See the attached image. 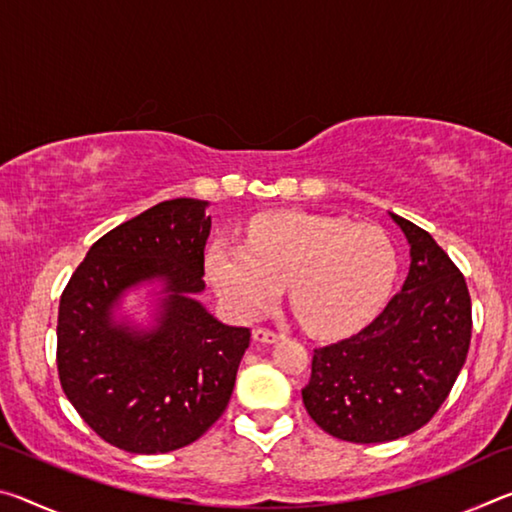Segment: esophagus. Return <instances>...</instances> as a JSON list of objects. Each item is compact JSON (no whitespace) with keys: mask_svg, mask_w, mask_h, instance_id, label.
Wrapping results in <instances>:
<instances>
[{"mask_svg":"<svg viewBox=\"0 0 512 512\" xmlns=\"http://www.w3.org/2000/svg\"><path fill=\"white\" fill-rule=\"evenodd\" d=\"M253 339L259 343H275L282 339V334L275 332V329H271V327H257L253 332Z\"/></svg>","mask_w":512,"mask_h":512,"instance_id":"esophagus-1","label":"esophagus"}]
</instances>
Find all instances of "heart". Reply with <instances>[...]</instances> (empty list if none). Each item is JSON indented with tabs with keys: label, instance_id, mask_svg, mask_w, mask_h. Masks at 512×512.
Wrapping results in <instances>:
<instances>
[{
	"label": "heart",
	"instance_id": "1",
	"mask_svg": "<svg viewBox=\"0 0 512 512\" xmlns=\"http://www.w3.org/2000/svg\"><path fill=\"white\" fill-rule=\"evenodd\" d=\"M205 271L239 320L275 305L289 284L293 314L316 334H341L375 314L393 287L395 248L375 225L307 212H273L248 228L246 246L214 241Z\"/></svg>",
	"mask_w": 512,
	"mask_h": 512
}]
</instances>
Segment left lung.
<instances>
[{"label": "left lung", "mask_w": 512, "mask_h": 512, "mask_svg": "<svg viewBox=\"0 0 512 512\" xmlns=\"http://www.w3.org/2000/svg\"><path fill=\"white\" fill-rule=\"evenodd\" d=\"M411 244L402 291L350 339L316 348L302 402L348 443H388L424 427L447 400L472 339L465 277L427 230L391 214Z\"/></svg>", "instance_id": "obj_1"}]
</instances>
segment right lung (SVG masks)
I'll return each instance as SVG.
<instances>
[{
  "label": "right lung",
  "mask_w": 512,
  "mask_h": 512,
  "mask_svg": "<svg viewBox=\"0 0 512 512\" xmlns=\"http://www.w3.org/2000/svg\"><path fill=\"white\" fill-rule=\"evenodd\" d=\"M205 201L153 205L94 241L58 307L56 363L76 413L106 443L131 454L180 449L221 418L235 388L248 327H230L192 296L205 289ZM168 282L161 325L135 333L111 323L126 288Z\"/></svg>",
  "instance_id": "obj_1"
}]
</instances>
